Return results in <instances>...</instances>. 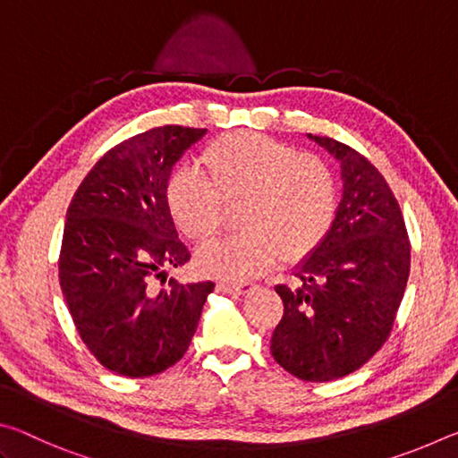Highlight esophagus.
I'll use <instances>...</instances> for the list:
<instances>
[{"mask_svg":"<svg viewBox=\"0 0 458 458\" xmlns=\"http://www.w3.org/2000/svg\"><path fill=\"white\" fill-rule=\"evenodd\" d=\"M252 283H218V291L222 293H230V294H244L252 289Z\"/></svg>","mask_w":458,"mask_h":458,"instance_id":"1","label":"esophagus"}]
</instances>
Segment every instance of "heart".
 Instances as JSON below:
<instances>
[{
    "label": "heart",
    "instance_id": "obj_1",
    "mask_svg": "<svg viewBox=\"0 0 458 458\" xmlns=\"http://www.w3.org/2000/svg\"><path fill=\"white\" fill-rule=\"evenodd\" d=\"M208 180L177 169L165 185V204L177 230L193 244L220 236L226 208L244 206V234L199 252L206 275L242 281L278 265H299L319 248L337 214V180L321 155L257 133L222 135L199 155Z\"/></svg>",
    "mask_w": 458,
    "mask_h": 458
}]
</instances>
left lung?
<instances>
[{"instance_id":"left-lung-1","label":"left lung","mask_w":458,"mask_h":458,"mask_svg":"<svg viewBox=\"0 0 458 458\" xmlns=\"http://www.w3.org/2000/svg\"><path fill=\"white\" fill-rule=\"evenodd\" d=\"M341 161L344 198L325 242L276 284L284 311L270 339L278 366L305 382H331L382 350L404 297L410 240L404 216L368 157L331 137L309 135Z\"/></svg>"}]
</instances>
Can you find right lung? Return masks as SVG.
<instances>
[{
    "mask_svg": "<svg viewBox=\"0 0 458 458\" xmlns=\"http://www.w3.org/2000/svg\"><path fill=\"white\" fill-rule=\"evenodd\" d=\"M206 129L164 125L114 145L68 206L58 278L84 345L127 377L172 368L188 352L214 283L165 276L190 250L165 204L172 167Z\"/></svg>",
    "mask_w": 458,
    "mask_h": 458,
    "instance_id": "right-lung-1",
    "label": "right lung"
}]
</instances>
